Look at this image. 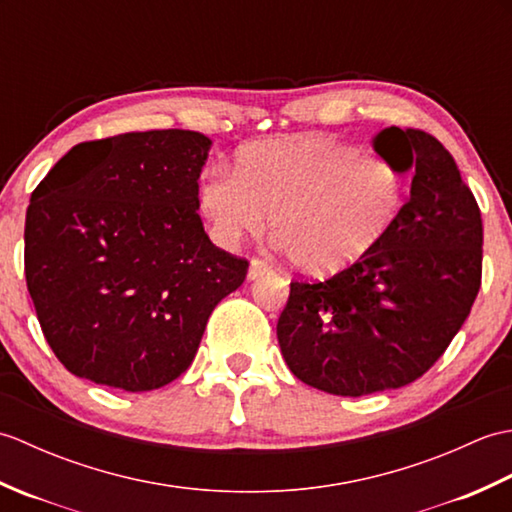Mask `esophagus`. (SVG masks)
<instances>
[{
  "instance_id": "esophagus-1",
  "label": "esophagus",
  "mask_w": 512,
  "mask_h": 512,
  "mask_svg": "<svg viewBox=\"0 0 512 512\" xmlns=\"http://www.w3.org/2000/svg\"><path fill=\"white\" fill-rule=\"evenodd\" d=\"M270 273V266L266 262H262V259H253L248 266V279H259Z\"/></svg>"
}]
</instances>
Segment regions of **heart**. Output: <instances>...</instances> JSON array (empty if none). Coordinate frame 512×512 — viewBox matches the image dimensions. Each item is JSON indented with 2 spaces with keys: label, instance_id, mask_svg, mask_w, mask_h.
I'll list each match as a JSON object with an SVG mask.
<instances>
[{
  "label": "heart",
  "instance_id": "obj_1",
  "mask_svg": "<svg viewBox=\"0 0 512 512\" xmlns=\"http://www.w3.org/2000/svg\"><path fill=\"white\" fill-rule=\"evenodd\" d=\"M405 178L387 160L330 136L264 140L239 151L233 173L211 171L198 204L217 244L270 233L303 273L330 275L365 257L396 222Z\"/></svg>",
  "mask_w": 512,
  "mask_h": 512
}]
</instances>
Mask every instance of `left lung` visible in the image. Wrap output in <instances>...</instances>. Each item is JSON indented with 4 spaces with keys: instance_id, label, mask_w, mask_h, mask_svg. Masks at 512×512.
I'll return each mask as SVG.
<instances>
[{
    "instance_id": "left-lung-1",
    "label": "left lung",
    "mask_w": 512,
    "mask_h": 512,
    "mask_svg": "<svg viewBox=\"0 0 512 512\" xmlns=\"http://www.w3.org/2000/svg\"><path fill=\"white\" fill-rule=\"evenodd\" d=\"M374 149L413 171L409 200L365 257L290 281L277 339L290 372L334 396L405 387L429 372L482 286V213L438 138L387 127Z\"/></svg>"
}]
</instances>
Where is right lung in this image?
<instances>
[{
    "instance_id": "obj_1",
    "label": "right lung",
    "mask_w": 512,
    "mask_h": 512,
    "mask_svg": "<svg viewBox=\"0 0 512 512\" xmlns=\"http://www.w3.org/2000/svg\"><path fill=\"white\" fill-rule=\"evenodd\" d=\"M211 140L189 129L74 145L30 195L24 266L41 332L74 376L123 391L176 380L248 262L198 215Z\"/></svg>"
}]
</instances>
